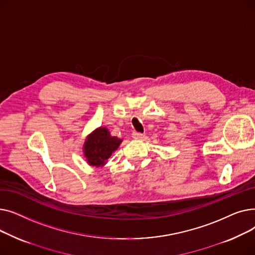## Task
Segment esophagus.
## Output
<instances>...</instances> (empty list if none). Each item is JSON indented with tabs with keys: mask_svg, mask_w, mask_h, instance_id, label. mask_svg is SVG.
Wrapping results in <instances>:
<instances>
[{
	"mask_svg": "<svg viewBox=\"0 0 255 255\" xmlns=\"http://www.w3.org/2000/svg\"><path fill=\"white\" fill-rule=\"evenodd\" d=\"M132 137L134 138V139H140V138H142V137H143V134H142V133H140V132L133 131V133H132Z\"/></svg>",
	"mask_w": 255,
	"mask_h": 255,
	"instance_id": "esophagus-1",
	"label": "esophagus"
}]
</instances>
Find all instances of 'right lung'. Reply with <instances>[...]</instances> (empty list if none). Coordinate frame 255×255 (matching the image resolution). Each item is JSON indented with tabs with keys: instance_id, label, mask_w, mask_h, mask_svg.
Masks as SVG:
<instances>
[{
	"instance_id": "obj_1",
	"label": "right lung",
	"mask_w": 255,
	"mask_h": 255,
	"mask_svg": "<svg viewBox=\"0 0 255 255\" xmlns=\"http://www.w3.org/2000/svg\"><path fill=\"white\" fill-rule=\"evenodd\" d=\"M121 142L122 139L112 136L109 129L105 127L94 130L84 143V155L88 163L96 167L103 166Z\"/></svg>"
}]
</instances>
